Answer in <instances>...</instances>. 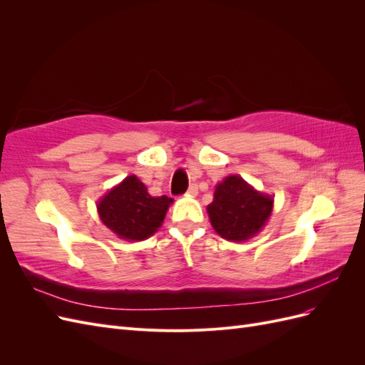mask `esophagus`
<instances>
[{"mask_svg":"<svg viewBox=\"0 0 365 365\" xmlns=\"http://www.w3.org/2000/svg\"><path fill=\"white\" fill-rule=\"evenodd\" d=\"M197 195V187H196V184H192L190 187H189V190H187V196H196Z\"/></svg>","mask_w":365,"mask_h":365,"instance_id":"esophagus-1","label":"esophagus"}]
</instances>
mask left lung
<instances>
[{
  "mask_svg": "<svg viewBox=\"0 0 365 365\" xmlns=\"http://www.w3.org/2000/svg\"><path fill=\"white\" fill-rule=\"evenodd\" d=\"M274 208V197L254 189L239 175H228L216 184L213 202L207 205L210 224L231 242H247L257 236Z\"/></svg>",
  "mask_w": 365,
  "mask_h": 365,
  "instance_id": "left-lung-1",
  "label": "left lung"
}]
</instances>
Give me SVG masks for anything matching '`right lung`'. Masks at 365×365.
<instances>
[{"label": "right lung", "instance_id": "obj_1", "mask_svg": "<svg viewBox=\"0 0 365 365\" xmlns=\"http://www.w3.org/2000/svg\"><path fill=\"white\" fill-rule=\"evenodd\" d=\"M172 202L164 195L150 196L138 176L129 175L97 201V213L117 237L138 242L157 233Z\"/></svg>", "mask_w": 365, "mask_h": 365}]
</instances>
